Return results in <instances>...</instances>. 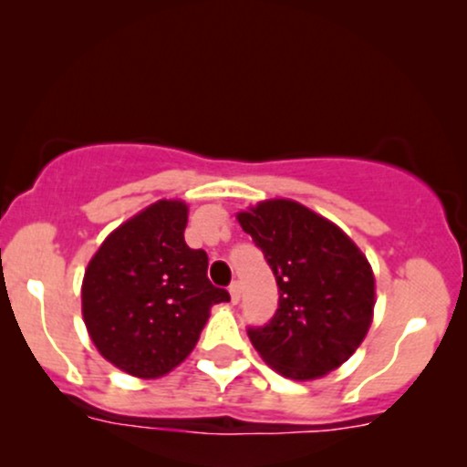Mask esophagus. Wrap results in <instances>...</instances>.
<instances>
[{"label":"esophagus","mask_w":467,"mask_h":467,"mask_svg":"<svg viewBox=\"0 0 467 467\" xmlns=\"http://www.w3.org/2000/svg\"><path fill=\"white\" fill-rule=\"evenodd\" d=\"M240 292H243V287H240L238 281H234V284L229 285V295H232V303H238L240 301Z\"/></svg>","instance_id":"esophagus-1"}]
</instances>
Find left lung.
I'll list each match as a JSON object with an SVG mask.
<instances>
[{
  "label": "left lung",
  "instance_id": "left-lung-1",
  "mask_svg": "<svg viewBox=\"0 0 467 467\" xmlns=\"http://www.w3.org/2000/svg\"><path fill=\"white\" fill-rule=\"evenodd\" d=\"M238 223L279 285L273 318L246 329L251 344L287 379L336 370L370 329L374 275L366 255L337 224L296 201H262L240 212Z\"/></svg>",
  "mask_w": 467,
  "mask_h": 467
}]
</instances>
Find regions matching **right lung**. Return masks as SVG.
<instances>
[{"label":"right lung","mask_w":467,"mask_h":467,"mask_svg":"<svg viewBox=\"0 0 467 467\" xmlns=\"http://www.w3.org/2000/svg\"><path fill=\"white\" fill-rule=\"evenodd\" d=\"M188 205L158 201L103 240L84 273L82 316L97 350L140 379L180 366L212 305L229 292L207 279V253L183 240Z\"/></svg>","instance_id":"obj_1"}]
</instances>
